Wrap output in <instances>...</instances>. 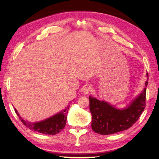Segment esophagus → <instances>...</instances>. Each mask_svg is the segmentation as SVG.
<instances>
[{
	"instance_id": "obj_1",
	"label": "esophagus",
	"mask_w": 159,
	"mask_h": 159,
	"mask_svg": "<svg viewBox=\"0 0 159 159\" xmlns=\"http://www.w3.org/2000/svg\"><path fill=\"white\" fill-rule=\"evenodd\" d=\"M92 91H93V88H92V87H91V85L89 84H86L83 89L84 93L85 94L89 93L90 92H92Z\"/></svg>"
}]
</instances>
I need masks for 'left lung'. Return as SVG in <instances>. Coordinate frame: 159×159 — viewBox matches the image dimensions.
Listing matches in <instances>:
<instances>
[{
    "label": "left lung",
    "instance_id": "obj_1",
    "mask_svg": "<svg viewBox=\"0 0 159 159\" xmlns=\"http://www.w3.org/2000/svg\"><path fill=\"white\" fill-rule=\"evenodd\" d=\"M148 74H147L148 77ZM148 84V79L145 87ZM146 91L143 92L130 104L129 106L119 110L103 101L89 96V109L92 115L91 128L101 134H111L127 130L133 126L141 116L146 106Z\"/></svg>",
    "mask_w": 159,
    "mask_h": 159
}]
</instances>
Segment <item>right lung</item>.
I'll return each mask as SVG.
<instances>
[{"label": "right lung", "mask_w": 159, "mask_h": 159, "mask_svg": "<svg viewBox=\"0 0 159 159\" xmlns=\"http://www.w3.org/2000/svg\"><path fill=\"white\" fill-rule=\"evenodd\" d=\"M69 107L70 105H68L63 111H61L60 113L54 115L52 117L45 119L44 121L38 123H30L25 121L21 118L16 109H14V111H15L19 119L21 120L22 123L26 127L29 128L32 131H37L42 134L54 135V134L60 133L65 127L67 119L66 114L68 113Z\"/></svg>", "instance_id": "1"}]
</instances>
